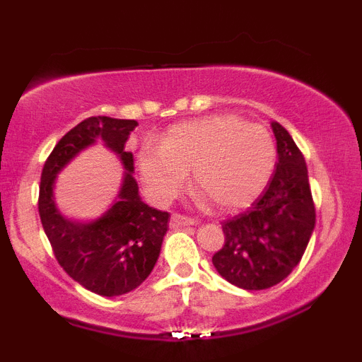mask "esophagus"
<instances>
[{
    "instance_id": "esophagus-1",
    "label": "esophagus",
    "mask_w": 362,
    "mask_h": 362,
    "mask_svg": "<svg viewBox=\"0 0 362 362\" xmlns=\"http://www.w3.org/2000/svg\"><path fill=\"white\" fill-rule=\"evenodd\" d=\"M195 224L194 218H189V216L173 213L172 218H170V226L172 228H182V226H192Z\"/></svg>"
}]
</instances>
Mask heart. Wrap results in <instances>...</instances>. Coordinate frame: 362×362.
<instances>
[{"mask_svg": "<svg viewBox=\"0 0 362 362\" xmlns=\"http://www.w3.org/2000/svg\"><path fill=\"white\" fill-rule=\"evenodd\" d=\"M276 165V143L259 124L235 115H211L170 127L161 146L138 153L139 175L149 197L168 202L192 184L216 209L233 213L250 206L267 185Z\"/></svg>", "mask_w": 362, "mask_h": 362, "instance_id": "1", "label": "heart"}]
</instances>
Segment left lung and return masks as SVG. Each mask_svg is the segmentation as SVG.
I'll list each match as a JSON object with an SVG mask.
<instances>
[{"label": "left lung", "mask_w": 362, "mask_h": 362, "mask_svg": "<svg viewBox=\"0 0 362 362\" xmlns=\"http://www.w3.org/2000/svg\"><path fill=\"white\" fill-rule=\"evenodd\" d=\"M277 167L259 197L243 213L221 223L224 245L213 255L221 276L242 289L279 284L300 264L315 228L305 156L279 122H272Z\"/></svg>", "instance_id": "8db88e82"}]
</instances>
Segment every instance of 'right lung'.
<instances>
[{
    "mask_svg": "<svg viewBox=\"0 0 362 362\" xmlns=\"http://www.w3.org/2000/svg\"><path fill=\"white\" fill-rule=\"evenodd\" d=\"M138 122L105 115L81 120L66 132L45 160L39 187V216L54 257L69 277L100 296H120L136 289L155 267L170 214L144 204L132 177L134 158L126 141ZM100 137L128 170L119 201L91 223L66 220L53 204L55 175L66 163Z\"/></svg>",
    "mask_w": 362,
    "mask_h": 362,
    "instance_id": "add662e5",
    "label": "right lung"
}]
</instances>
